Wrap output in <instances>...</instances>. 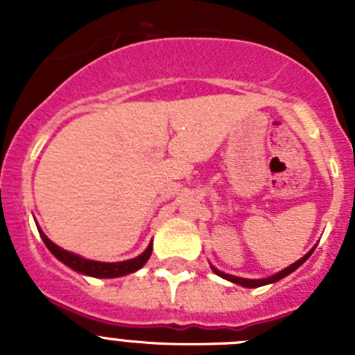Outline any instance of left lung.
Returning <instances> with one entry per match:
<instances>
[{
	"mask_svg": "<svg viewBox=\"0 0 355 355\" xmlns=\"http://www.w3.org/2000/svg\"><path fill=\"white\" fill-rule=\"evenodd\" d=\"M313 250H315V249L309 250V252H307L306 256H304V258H300L299 261H295L293 265H290V266H288V268H284V270L277 272V274L270 275V277H266V279H243V277H236V275H229V274H224V272H220V270H216L215 266H211V270L215 272L216 275H220V277L227 279V281H231V283L240 284V286H245V288H259V286H265V284L277 283L279 279L286 277L288 274H291V272H293V270H297V268H299V266L302 265V263L306 261V259L309 258V256H311Z\"/></svg>",
	"mask_w": 355,
	"mask_h": 355,
	"instance_id": "1",
	"label": "left lung"
}]
</instances>
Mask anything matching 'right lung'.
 <instances>
[{"label":"right lung","instance_id":"right-lung-1","mask_svg":"<svg viewBox=\"0 0 355 355\" xmlns=\"http://www.w3.org/2000/svg\"><path fill=\"white\" fill-rule=\"evenodd\" d=\"M39 233H40V238H42V241L46 243V247L51 250V254L56 259H60L64 265H67L69 268H72V270H76L85 275H90V277L112 279V277H121V275H126V274H133V272H137L139 268H142V266L146 265L150 252H153V241H150L149 245H147V249L144 250L140 256H137V258L133 259H128V261H119V263L92 261V259H85L81 258V256H78V254H72L69 252V250H64L62 247L55 245V243H53V241L49 240V238L46 236L40 229H39Z\"/></svg>","mask_w":355,"mask_h":355}]
</instances>
